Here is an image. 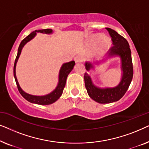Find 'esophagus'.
I'll list each match as a JSON object with an SVG mask.
<instances>
[{
  "mask_svg": "<svg viewBox=\"0 0 149 149\" xmlns=\"http://www.w3.org/2000/svg\"><path fill=\"white\" fill-rule=\"evenodd\" d=\"M84 57L81 55H79V56H77L74 58V61L76 63H79V62H82L84 61Z\"/></svg>",
  "mask_w": 149,
  "mask_h": 149,
  "instance_id": "34e87169",
  "label": "esophagus"
}]
</instances>
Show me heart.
<instances>
[{"label":"heart","instance_id":"obj_1","mask_svg":"<svg viewBox=\"0 0 149 149\" xmlns=\"http://www.w3.org/2000/svg\"><path fill=\"white\" fill-rule=\"evenodd\" d=\"M95 40L97 42L103 41L104 43L106 45H109V43H110L109 40L107 39V38H104V36L102 35V34H99V35H97L96 36H95Z\"/></svg>","mask_w":149,"mask_h":149}]
</instances>
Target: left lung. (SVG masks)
I'll return each mask as SVG.
<instances>
[{"instance_id": "1", "label": "left lung", "mask_w": 149, "mask_h": 149, "mask_svg": "<svg viewBox=\"0 0 149 149\" xmlns=\"http://www.w3.org/2000/svg\"><path fill=\"white\" fill-rule=\"evenodd\" d=\"M111 37L113 45L109 50V56H119L121 59V70L123 76L121 82L113 88L100 89L92 83L90 77L87 73L84 74L85 85L87 93L93 100L100 104L111 103L118 101L123 96L129 88L133 78L134 70L132 64L131 50L127 40L111 28H106ZM85 68L89 70L93 68L91 63L86 62Z\"/></svg>"}]
</instances>
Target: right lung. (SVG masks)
<instances>
[{
	"instance_id": "1",
	"label": "right lung",
	"mask_w": 149,
	"mask_h": 149,
	"mask_svg": "<svg viewBox=\"0 0 149 149\" xmlns=\"http://www.w3.org/2000/svg\"><path fill=\"white\" fill-rule=\"evenodd\" d=\"M36 32H40V33H45V34H50L52 32V29H43V30H35V31L32 32V33H30L29 35H28L24 39L22 40V41L20 43L19 48H18V52L17 56L15 60V63H14V67H13V75L15 77V80L17 84V87L18 89V91L20 93L22 96L25 98L26 100L31 103L37 104L40 105H48L51 104L55 102L58 100L60 98V97L62 95L63 90L66 85V79L69 73L71 72V70L73 69L75 62L74 61H71V62L65 63L62 65V68H61L60 70V74H59V83L57 87L55 90L52 91V93H49V94L46 95H43V96H37V95H30L28 93L24 92V91L21 89V87H19V83L16 78V74H15V66H16V63L17 62L18 58H19V55L21 54L22 49L23 48L26 42L30 41L32 38H33L36 35Z\"/></svg>"
}]
</instances>
